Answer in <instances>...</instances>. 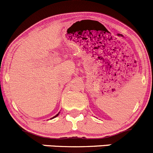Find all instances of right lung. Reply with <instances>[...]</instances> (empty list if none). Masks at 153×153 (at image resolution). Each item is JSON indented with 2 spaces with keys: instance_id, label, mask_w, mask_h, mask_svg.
Segmentation results:
<instances>
[{
  "instance_id": "1",
  "label": "right lung",
  "mask_w": 153,
  "mask_h": 153,
  "mask_svg": "<svg viewBox=\"0 0 153 153\" xmlns=\"http://www.w3.org/2000/svg\"><path fill=\"white\" fill-rule=\"evenodd\" d=\"M59 113H57V114H56V116H53V117H52V118H51V119H54V118H55V117H56V116H58V115H59Z\"/></svg>"
}]
</instances>
